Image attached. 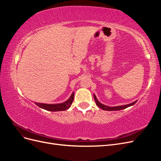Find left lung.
I'll use <instances>...</instances> for the list:
<instances>
[{"mask_svg":"<svg viewBox=\"0 0 161 161\" xmlns=\"http://www.w3.org/2000/svg\"><path fill=\"white\" fill-rule=\"evenodd\" d=\"M94 99L95 101V103L97 104V105L99 107V108L101 109H102L103 110H106V111H118V110H121V109H125L128 108V107L130 106H131L134 105L136 102H137V101H136L134 102H133V103H131L130 104H128V105H121V106H116V107H108V106H106L105 105H103L100 103L98 101V100L97 99L95 95H94Z\"/></svg>","mask_w":161,"mask_h":161,"instance_id":"1","label":"left lung"}]
</instances>
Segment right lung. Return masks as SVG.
<instances>
[{"mask_svg": "<svg viewBox=\"0 0 161 161\" xmlns=\"http://www.w3.org/2000/svg\"><path fill=\"white\" fill-rule=\"evenodd\" d=\"M74 100V93H72L70 96V99L66 102L60 104H45V103H35L39 108H42L50 111H65L69 109L72 103V101Z\"/></svg>", "mask_w": 161, "mask_h": 161, "instance_id": "1", "label": "right lung"}]
</instances>
